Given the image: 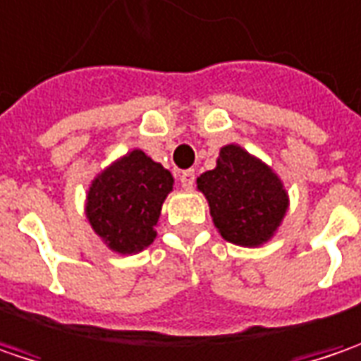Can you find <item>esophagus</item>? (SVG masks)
<instances>
[{
    "label": "esophagus",
    "instance_id": "1",
    "mask_svg": "<svg viewBox=\"0 0 361 361\" xmlns=\"http://www.w3.org/2000/svg\"><path fill=\"white\" fill-rule=\"evenodd\" d=\"M178 180H180L183 189L190 190L192 189V185H195V171H183L180 172V176H178Z\"/></svg>",
    "mask_w": 361,
    "mask_h": 361
}]
</instances>
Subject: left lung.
Listing matches in <instances>:
<instances>
[{
  "label": "left lung",
  "mask_w": 361,
  "mask_h": 361,
  "mask_svg": "<svg viewBox=\"0 0 361 361\" xmlns=\"http://www.w3.org/2000/svg\"><path fill=\"white\" fill-rule=\"evenodd\" d=\"M209 213L227 242L258 247L274 238L288 211V192L276 172L238 144L219 150L217 166L197 178Z\"/></svg>",
  "instance_id": "1"
}]
</instances>
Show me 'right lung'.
Listing matches in <instances>:
<instances>
[{
  "label": "right lung",
  "mask_w": 361,
  "mask_h": 361,
  "mask_svg": "<svg viewBox=\"0 0 361 361\" xmlns=\"http://www.w3.org/2000/svg\"><path fill=\"white\" fill-rule=\"evenodd\" d=\"M172 185V174L160 162L132 150L91 180L85 215L111 252L137 254L156 240L162 203Z\"/></svg>",
  "instance_id": "right-lung-1"
}]
</instances>
